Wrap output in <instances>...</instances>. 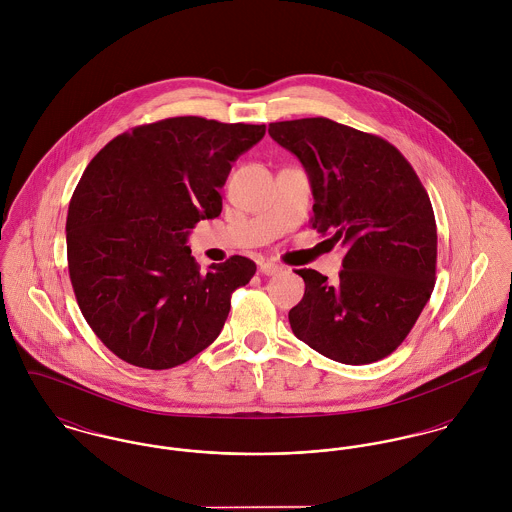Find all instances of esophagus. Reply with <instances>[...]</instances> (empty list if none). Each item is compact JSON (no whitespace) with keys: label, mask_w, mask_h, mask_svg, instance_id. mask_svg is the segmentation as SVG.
<instances>
[{"label":"esophagus","mask_w":512,"mask_h":512,"mask_svg":"<svg viewBox=\"0 0 512 512\" xmlns=\"http://www.w3.org/2000/svg\"><path fill=\"white\" fill-rule=\"evenodd\" d=\"M284 268L282 266H278V264H274V262H262L260 264V272L264 274V276H276V274H280Z\"/></svg>","instance_id":"obj_1"}]
</instances>
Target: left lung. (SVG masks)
<instances>
[{
	"label": "left lung",
	"mask_w": 512,
	"mask_h": 512,
	"mask_svg": "<svg viewBox=\"0 0 512 512\" xmlns=\"http://www.w3.org/2000/svg\"><path fill=\"white\" fill-rule=\"evenodd\" d=\"M268 134L309 175L311 226L347 248L335 284L295 270L305 293L290 311L293 335L345 365L388 357L436 284L438 230L422 181L392 144L329 118L274 122Z\"/></svg>",
	"instance_id": "obj_1"
}]
</instances>
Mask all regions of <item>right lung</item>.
I'll list each match as a JSON object with an SVG mask.
<instances>
[{
  "label": "right lung",
  "mask_w": 512,
  "mask_h": 512,
  "mask_svg": "<svg viewBox=\"0 0 512 512\" xmlns=\"http://www.w3.org/2000/svg\"><path fill=\"white\" fill-rule=\"evenodd\" d=\"M264 134V124L167 118L116 136L84 169L67 217L69 274L86 323L122 361L173 368L219 337L256 264L230 256L203 274L185 242L219 217L232 161Z\"/></svg>",
  "instance_id": "obj_1"
}]
</instances>
